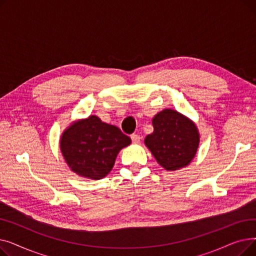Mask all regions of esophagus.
Here are the masks:
<instances>
[{
    "label": "esophagus",
    "instance_id": "esophagus-1",
    "mask_svg": "<svg viewBox=\"0 0 256 256\" xmlns=\"http://www.w3.org/2000/svg\"><path fill=\"white\" fill-rule=\"evenodd\" d=\"M130 139H132V143H135V144H138L141 141V137L139 135H137V134H132V135L130 136Z\"/></svg>",
    "mask_w": 256,
    "mask_h": 256
}]
</instances>
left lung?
Instances as JSON below:
<instances>
[{
    "label": "left lung",
    "instance_id": "obj_1",
    "mask_svg": "<svg viewBox=\"0 0 256 256\" xmlns=\"http://www.w3.org/2000/svg\"><path fill=\"white\" fill-rule=\"evenodd\" d=\"M152 126L154 132L144 144L156 162L168 171L190 165L200 142L194 121L176 110L164 109L154 115Z\"/></svg>",
    "mask_w": 256,
    "mask_h": 256
}]
</instances>
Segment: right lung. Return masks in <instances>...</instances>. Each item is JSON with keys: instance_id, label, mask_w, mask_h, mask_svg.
Masks as SVG:
<instances>
[{"instance_id": "1", "label": "right lung", "mask_w": 256, "mask_h": 256, "mask_svg": "<svg viewBox=\"0 0 256 256\" xmlns=\"http://www.w3.org/2000/svg\"><path fill=\"white\" fill-rule=\"evenodd\" d=\"M117 126L102 122L96 115L78 119L60 138L65 163L78 176L102 180L112 170L118 152L130 144Z\"/></svg>"}]
</instances>
